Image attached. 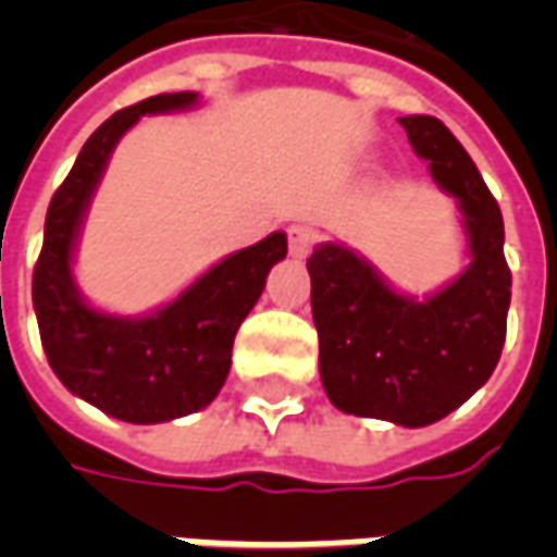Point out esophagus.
I'll return each mask as SVG.
<instances>
[{"label": "esophagus", "mask_w": 557, "mask_h": 557, "mask_svg": "<svg viewBox=\"0 0 557 557\" xmlns=\"http://www.w3.org/2000/svg\"><path fill=\"white\" fill-rule=\"evenodd\" d=\"M315 238H319V232H315L310 223H292L289 226V253L295 256V259L310 256Z\"/></svg>", "instance_id": "1"}]
</instances>
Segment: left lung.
<instances>
[{
  "mask_svg": "<svg viewBox=\"0 0 557 557\" xmlns=\"http://www.w3.org/2000/svg\"><path fill=\"white\" fill-rule=\"evenodd\" d=\"M411 148L462 211L471 262L426 301L406 298L343 244L307 259L319 373L346 414L426 426L459 409L502 358L510 307L502 208L459 139L432 115H403Z\"/></svg>",
  "mask_w": 557,
  "mask_h": 557,
  "instance_id": "1",
  "label": "left lung"
}]
</instances>
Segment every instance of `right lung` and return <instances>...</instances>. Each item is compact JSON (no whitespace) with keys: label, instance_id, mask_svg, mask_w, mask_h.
I'll list each match as a JSON object with an SVG mask.
<instances>
[{"label":"right lung","instance_id":"right-lung-1","mask_svg":"<svg viewBox=\"0 0 557 557\" xmlns=\"http://www.w3.org/2000/svg\"><path fill=\"white\" fill-rule=\"evenodd\" d=\"M196 103V91L154 95L110 115L74 160L47 208L44 247L32 274L47 361L59 382L127 423H163L206 409L230 375L232 343L265 289L271 268L286 256V235L271 232L226 256L190 289L151 315L122 319L83 301L71 274L79 223L107 160L139 115L172 113Z\"/></svg>","mask_w":557,"mask_h":557}]
</instances>
